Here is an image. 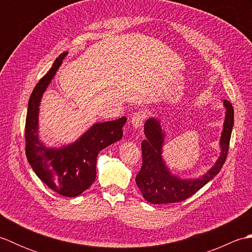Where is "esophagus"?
I'll list each match as a JSON object with an SVG mask.
<instances>
[{
	"mask_svg": "<svg viewBox=\"0 0 252 252\" xmlns=\"http://www.w3.org/2000/svg\"><path fill=\"white\" fill-rule=\"evenodd\" d=\"M146 119V112L145 111H137L135 112L134 115L132 116V119H131V122H132V126L135 127V129H137V127H141L143 122L145 121Z\"/></svg>",
	"mask_w": 252,
	"mask_h": 252,
	"instance_id": "34e87169",
	"label": "esophagus"
}]
</instances>
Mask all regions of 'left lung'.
Masks as SVG:
<instances>
[{"instance_id": "8db88e82", "label": "left lung", "mask_w": 252, "mask_h": 252, "mask_svg": "<svg viewBox=\"0 0 252 252\" xmlns=\"http://www.w3.org/2000/svg\"><path fill=\"white\" fill-rule=\"evenodd\" d=\"M226 108L225 120L221 135V155L216 164L203 174L201 178L194 180H181L171 174L161 157L164 133L156 118H149L144 125V133L146 138L142 142L143 163L135 182L145 199L154 205L173 203L183 201L194 195L209 181L220 172L225 162L229 140L234 126V108L227 99H224Z\"/></svg>"}]
</instances>
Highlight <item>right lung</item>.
Instances as JSON below:
<instances>
[{
  "label": "right lung",
  "mask_w": 252,
  "mask_h": 252,
  "mask_svg": "<svg viewBox=\"0 0 252 252\" xmlns=\"http://www.w3.org/2000/svg\"><path fill=\"white\" fill-rule=\"evenodd\" d=\"M67 54L65 52L56 58L50 71L32 91L26 117V156L35 174L52 190L66 197H76L93 184L98 153L121 140L126 118L95 123L78 141L62 148H47L40 142L37 117L42 95Z\"/></svg>",
  "instance_id": "right-lung-1"
}]
</instances>
